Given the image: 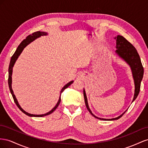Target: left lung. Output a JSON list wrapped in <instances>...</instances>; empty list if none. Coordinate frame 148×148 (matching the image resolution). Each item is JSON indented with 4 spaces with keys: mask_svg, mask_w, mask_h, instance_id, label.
Wrapping results in <instances>:
<instances>
[{
    "mask_svg": "<svg viewBox=\"0 0 148 148\" xmlns=\"http://www.w3.org/2000/svg\"><path fill=\"white\" fill-rule=\"evenodd\" d=\"M114 38L116 40V50L115 51V53L121 59H122L124 61L127 63L130 67L131 70H132L134 83V93L133 99L132 100V102H133L134 100L136 99L139 93H140L141 82L143 77V74H144V69H143L140 57L139 56L136 48H135L128 40H126L123 36H122L121 35H117ZM84 100H85L86 106L87 110L88 112L90 113L91 115L92 116H94L95 118H96V119H98L102 120H116L119 119L120 118L123 116V114L127 111V110H126L125 112H124L120 116L111 119H102V118H99L96 116L92 113L89 107H88L87 95L84 88Z\"/></svg>",
    "mask_w": 148,
    "mask_h": 148,
    "instance_id": "left-lung-1",
    "label": "left lung"
}]
</instances>
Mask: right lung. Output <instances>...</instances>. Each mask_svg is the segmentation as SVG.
I'll return each instance as SVG.
<instances>
[{
    "label": "right lung",
    "instance_id": "1",
    "mask_svg": "<svg viewBox=\"0 0 148 148\" xmlns=\"http://www.w3.org/2000/svg\"><path fill=\"white\" fill-rule=\"evenodd\" d=\"M48 35V33L46 32H36L32 33V35H28L27 38L26 39H25L24 40H23L22 41V43H21L19 46H18V48H16V51L15 53L13 54V56H12L11 58V60H10V65H9V67H8V87H9V89L10 91L11 94L13 97V99L14 100V102L16 103V106L18 107V108L21 111H22L23 113H24L25 114H26L27 115L29 116H34V117H42V116H45L46 115H48L49 114L52 113L57 108V107H58V105H60V102H61V93L64 91L66 88L68 87L70 85H71L73 83L74 81H71V82H68L67 84H66V85L62 88V89L61 90L60 92V98H59V100L58 101V102L56 103V105L54 106V107L51 110H50L49 112H48V113H45V114H42V115H34V114H31V113H29L27 112H25L24 110L20 107V105L18 103V102L17 99H16V97L14 94V91L12 90V72H13V67L15 64V63L16 62V61L17 60V59L18 58L19 56L20 55V54L22 53L23 50L24 49V48L26 47L27 45H28L29 43H31L32 41H33L34 40H35L38 38H40L41 36H46Z\"/></svg>",
    "mask_w": 148,
    "mask_h": 148
}]
</instances>
